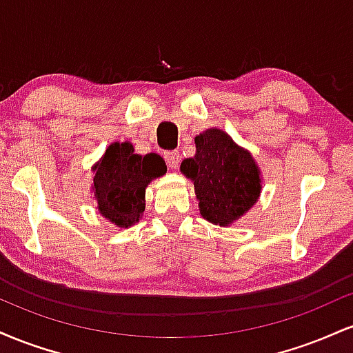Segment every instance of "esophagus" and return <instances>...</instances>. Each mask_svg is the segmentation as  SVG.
Here are the masks:
<instances>
[{
    "label": "esophagus",
    "mask_w": 353,
    "mask_h": 353,
    "mask_svg": "<svg viewBox=\"0 0 353 353\" xmlns=\"http://www.w3.org/2000/svg\"><path fill=\"white\" fill-rule=\"evenodd\" d=\"M164 159H165V164H168L169 169H177V168H179L181 156H179V152H177V151L164 152Z\"/></svg>",
    "instance_id": "34e87169"
}]
</instances>
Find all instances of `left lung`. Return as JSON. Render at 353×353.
<instances>
[{"label":"left lung","instance_id":"left-lung-1","mask_svg":"<svg viewBox=\"0 0 353 353\" xmlns=\"http://www.w3.org/2000/svg\"><path fill=\"white\" fill-rule=\"evenodd\" d=\"M196 156L181 164L194 181L201 216L216 225H229L244 216L261 194V177L252 156L221 129L196 137Z\"/></svg>","mask_w":353,"mask_h":353}]
</instances>
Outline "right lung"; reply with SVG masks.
Here are the masks:
<instances>
[{"instance_id": "1", "label": "right lung", "mask_w": 353, "mask_h": 353, "mask_svg": "<svg viewBox=\"0 0 353 353\" xmlns=\"http://www.w3.org/2000/svg\"><path fill=\"white\" fill-rule=\"evenodd\" d=\"M157 154H134L129 143H114L94 165V196L104 217L119 228H129L144 212L145 188L154 177L165 174Z\"/></svg>"}]
</instances>
